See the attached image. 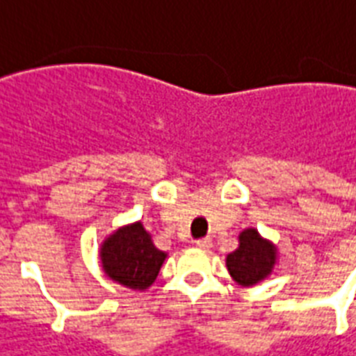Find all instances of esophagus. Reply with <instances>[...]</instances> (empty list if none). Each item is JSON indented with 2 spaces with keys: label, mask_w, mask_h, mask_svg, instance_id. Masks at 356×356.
<instances>
[{
  "label": "esophagus",
  "mask_w": 356,
  "mask_h": 356,
  "mask_svg": "<svg viewBox=\"0 0 356 356\" xmlns=\"http://www.w3.org/2000/svg\"><path fill=\"white\" fill-rule=\"evenodd\" d=\"M195 247L203 248V250H208V248L212 247V239H210V238L197 239V241H195Z\"/></svg>",
  "instance_id": "obj_1"
}]
</instances>
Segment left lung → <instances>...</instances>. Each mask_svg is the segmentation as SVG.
Instances as JSON below:
<instances>
[{
    "instance_id": "1",
    "label": "left lung",
    "mask_w": 356,
    "mask_h": 356,
    "mask_svg": "<svg viewBox=\"0 0 356 356\" xmlns=\"http://www.w3.org/2000/svg\"><path fill=\"white\" fill-rule=\"evenodd\" d=\"M276 265V247L263 239L256 228H245L239 234V247L227 256V268L234 282L252 287L273 273Z\"/></svg>"
}]
</instances>
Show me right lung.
<instances>
[{
  "label": "right lung",
  "mask_w": 356,
  "mask_h": 356,
  "mask_svg": "<svg viewBox=\"0 0 356 356\" xmlns=\"http://www.w3.org/2000/svg\"><path fill=\"white\" fill-rule=\"evenodd\" d=\"M164 259L166 252L153 245L152 234L140 221L115 230L100 247L104 273L135 291H144L157 280Z\"/></svg>",
  "instance_id": "right-lung-1"
}]
</instances>
